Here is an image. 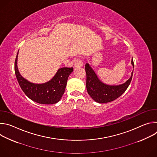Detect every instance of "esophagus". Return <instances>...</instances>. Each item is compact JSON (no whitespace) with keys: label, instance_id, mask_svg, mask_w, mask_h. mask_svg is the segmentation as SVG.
<instances>
[{"label":"esophagus","instance_id":"esophagus-1","mask_svg":"<svg viewBox=\"0 0 157 157\" xmlns=\"http://www.w3.org/2000/svg\"><path fill=\"white\" fill-rule=\"evenodd\" d=\"M83 65V63L80 58H76L75 59V67H81Z\"/></svg>","mask_w":157,"mask_h":157}]
</instances>
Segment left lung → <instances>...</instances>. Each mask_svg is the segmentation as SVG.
I'll list each match as a JSON object with an SVG mask.
<instances>
[{
  "label": "left lung",
  "instance_id": "1",
  "mask_svg": "<svg viewBox=\"0 0 157 157\" xmlns=\"http://www.w3.org/2000/svg\"><path fill=\"white\" fill-rule=\"evenodd\" d=\"M132 64L134 66L133 59ZM86 73V88L88 94L92 99L99 103H107L113 101L120 97L127 89L132 81L131 77L124 84L119 86H109L102 83L97 77L89 64L85 65Z\"/></svg>",
  "mask_w": 157,
  "mask_h": 157
}]
</instances>
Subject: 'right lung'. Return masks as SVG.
<instances>
[{
	"label": "right lung",
	"instance_id": "1",
	"mask_svg": "<svg viewBox=\"0 0 157 157\" xmlns=\"http://www.w3.org/2000/svg\"><path fill=\"white\" fill-rule=\"evenodd\" d=\"M15 61V73L22 91L31 100L43 104H52L58 102L63 95L69 75L73 68L64 67L58 70L55 76L50 81L41 84L32 83L22 77L18 72L17 61Z\"/></svg>",
	"mask_w": 157,
	"mask_h": 157
}]
</instances>
